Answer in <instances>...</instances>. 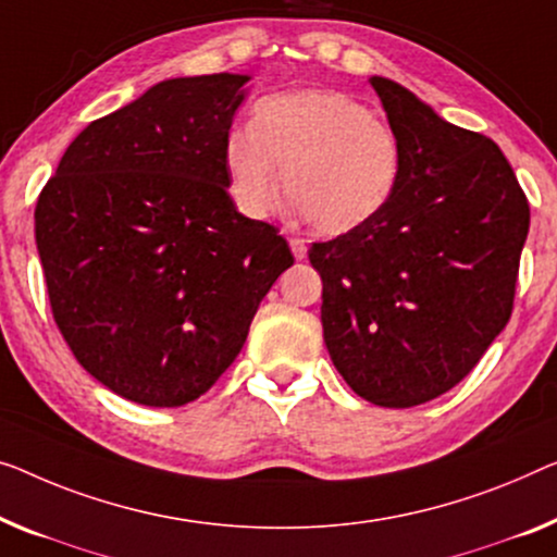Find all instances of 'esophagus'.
Segmentation results:
<instances>
[{"label": "esophagus", "instance_id": "1", "mask_svg": "<svg viewBox=\"0 0 557 557\" xmlns=\"http://www.w3.org/2000/svg\"><path fill=\"white\" fill-rule=\"evenodd\" d=\"M289 250H293L295 260H305V257H307V245H305V239H300V237H293V239H289Z\"/></svg>", "mask_w": 557, "mask_h": 557}]
</instances>
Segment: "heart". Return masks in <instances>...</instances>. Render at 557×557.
Masks as SVG:
<instances>
[{
  "mask_svg": "<svg viewBox=\"0 0 557 557\" xmlns=\"http://www.w3.org/2000/svg\"><path fill=\"white\" fill-rule=\"evenodd\" d=\"M225 174L237 210L262 220L282 185L320 235H347L385 210L400 180L395 132L358 99L335 89L262 99L250 129L225 139Z\"/></svg>",
  "mask_w": 557,
  "mask_h": 557,
  "instance_id": "b5f03b06",
  "label": "heart"
}]
</instances>
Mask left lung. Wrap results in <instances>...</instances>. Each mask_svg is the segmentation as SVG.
I'll use <instances>...</instances> for the list:
<instances>
[{"mask_svg": "<svg viewBox=\"0 0 557 557\" xmlns=\"http://www.w3.org/2000/svg\"><path fill=\"white\" fill-rule=\"evenodd\" d=\"M400 143V180L368 225L312 243L322 337L339 375L380 408L455 387L508 325L528 199L493 139L370 77Z\"/></svg>", "mask_w": 557, "mask_h": 557, "instance_id": "8db88e82", "label": "left lung"}]
</instances>
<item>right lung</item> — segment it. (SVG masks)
<instances>
[{
    "mask_svg": "<svg viewBox=\"0 0 557 557\" xmlns=\"http://www.w3.org/2000/svg\"><path fill=\"white\" fill-rule=\"evenodd\" d=\"M250 74L174 77L74 137L41 189L35 237L77 362L124 400L180 408L243 350L295 262L227 195L225 139Z\"/></svg>",
    "mask_w": 557,
    "mask_h": 557,
    "instance_id": "right-lung-1",
    "label": "right lung"
}]
</instances>
